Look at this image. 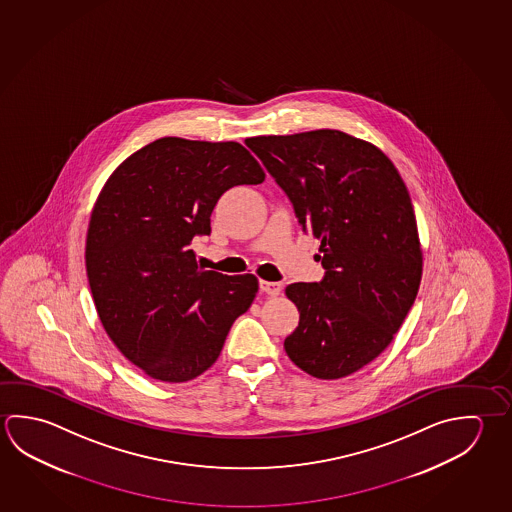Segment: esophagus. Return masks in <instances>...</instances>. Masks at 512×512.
I'll return each instance as SVG.
<instances>
[{
  "mask_svg": "<svg viewBox=\"0 0 512 512\" xmlns=\"http://www.w3.org/2000/svg\"><path fill=\"white\" fill-rule=\"evenodd\" d=\"M259 286L260 291H262V293H266V295L269 296L280 295V291H282V286H280L278 282H268V280H260Z\"/></svg>",
  "mask_w": 512,
  "mask_h": 512,
  "instance_id": "1",
  "label": "esophagus"
}]
</instances>
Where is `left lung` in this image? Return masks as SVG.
Listing matches in <instances>:
<instances>
[{"label": "left lung", "mask_w": 512, "mask_h": 512, "mask_svg": "<svg viewBox=\"0 0 512 512\" xmlns=\"http://www.w3.org/2000/svg\"><path fill=\"white\" fill-rule=\"evenodd\" d=\"M246 145L320 241L323 278L286 287L300 322L287 356L318 379H340L376 359L419 291L422 253L412 199L377 147L334 129L255 136Z\"/></svg>", "instance_id": "8db88e82"}]
</instances>
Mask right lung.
Returning <instances> with one entry per match:
<instances>
[{
    "mask_svg": "<svg viewBox=\"0 0 512 512\" xmlns=\"http://www.w3.org/2000/svg\"><path fill=\"white\" fill-rule=\"evenodd\" d=\"M264 176L237 142L165 136L106 181L86 239L91 295L109 338L147 376L183 383L203 374L250 309L257 277L205 271L190 243L210 235L226 190Z\"/></svg>",
    "mask_w": 512,
    "mask_h": 512,
    "instance_id": "right-lung-1",
    "label": "right lung"
}]
</instances>
